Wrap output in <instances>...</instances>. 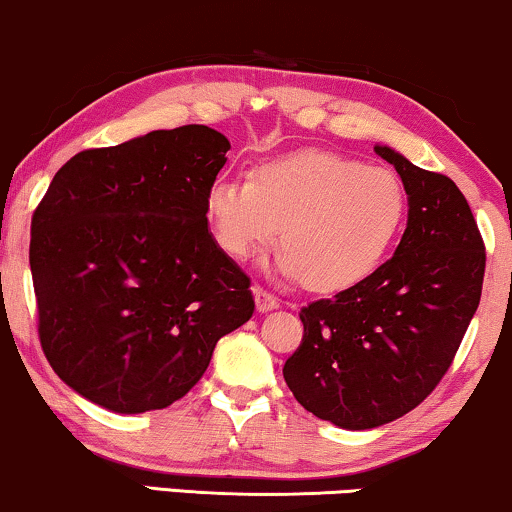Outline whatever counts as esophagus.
Returning a JSON list of instances; mask_svg holds the SVG:
<instances>
[{
    "instance_id": "34e87169",
    "label": "esophagus",
    "mask_w": 512,
    "mask_h": 512,
    "mask_svg": "<svg viewBox=\"0 0 512 512\" xmlns=\"http://www.w3.org/2000/svg\"><path fill=\"white\" fill-rule=\"evenodd\" d=\"M277 307H279V300L272 296V293L256 289V310L258 312H270V310H277Z\"/></svg>"
}]
</instances>
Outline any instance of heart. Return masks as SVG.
<instances>
[{
    "instance_id": "heart-1",
    "label": "heart",
    "mask_w": 512,
    "mask_h": 512,
    "mask_svg": "<svg viewBox=\"0 0 512 512\" xmlns=\"http://www.w3.org/2000/svg\"><path fill=\"white\" fill-rule=\"evenodd\" d=\"M207 219L219 247L247 261L282 228L284 249L270 270L307 279L314 291L366 284L396 247L408 216L403 181L389 167L307 149L268 160L249 181L219 179L207 191Z\"/></svg>"
}]
</instances>
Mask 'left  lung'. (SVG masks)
I'll use <instances>...</instances> for the list:
<instances>
[{
    "mask_svg": "<svg viewBox=\"0 0 512 512\" xmlns=\"http://www.w3.org/2000/svg\"><path fill=\"white\" fill-rule=\"evenodd\" d=\"M408 193L394 256L352 291L300 310L305 333L284 380L307 412L366 431L408 415L436 389L478 310L485 244L450 177L377 144Z\"/></svg>",
    "mask_w": 512,
    "mask_h": 512,
    "instance_id": "left-lung-1",
    "label": "left lung"
}]
</instances>
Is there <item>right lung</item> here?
Returning a JSON list of instances; mask_svg holds the SVG:
<instances>
[{
    "instance_id": "obj_1",
    "label": "right lung",
    "mask_w": 512,
    "mask_h": 512,
    "mask_svg": "<svg viewBox=\"0 0 512 512\" xmlns=\"http://www.w3.org/2000/svg\"><path fill=\"white\" fill-rule=\"evenodd\" d=\"M230 142L207 125L76 153L32 216L39 340L67 387L121 415L179 401L254 314L207 191Z\"/></svg>"
}]
</instances>
